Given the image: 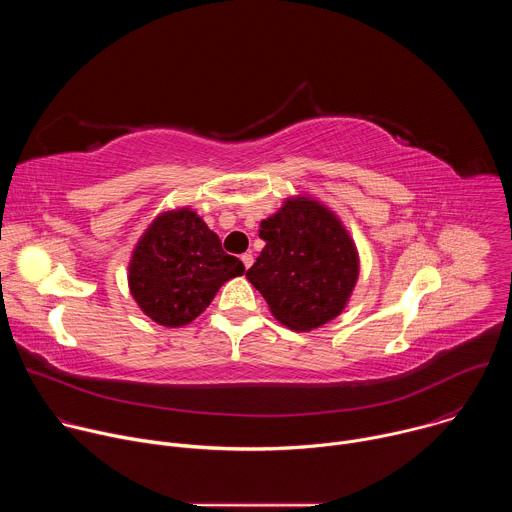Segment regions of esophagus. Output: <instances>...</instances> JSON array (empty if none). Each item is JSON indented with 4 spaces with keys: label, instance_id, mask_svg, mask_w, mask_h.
Masks as SVG:
<instances>
[{
    "label": "esophagus",
    "instance_id": "34e87169",
    "mask_svg": "<svg viewBox=\"0 0 512 512\" xmlns=\"http://www.w3.org/2000/svg\"><path fill=\"white\" fill-rule=\"evenodd\" d=\"M241 261H243L245 269H249V267L253 265V255H251V253H243V255H241Z\"/></svg>",
    "mask_w": 512,
    "mask_h": 512
}]
</instances>
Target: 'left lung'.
I'll list each match as a JSON object with an SVG mask.
<instances>
[{"label":"left lung","mask_w":512,"mask_h":512,"mask_svg":"<svg viewBox=\"0 0 512 512\" xmlns=\"http://www.w3.org/2000/svg\"><path fill=\"white\" fill-rule=\"evenodd\" d=\"M259 237L265 247L247 279L279 324L310 332L342 314L360 259L334 210L308 194L289 196L261 221Z\"/></svg>","instance_id":"1"}]
</instances>
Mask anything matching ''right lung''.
Returning <instances> with one entry per match:
<instances>
[{
    "mask_svg": "<svg viewBox=\"0 0 512 512\" xmlns=\"http://www.w3.org/2000/svg\"><path fill=\"white\" fill-rule=\"evenodd\" d=\"M245 273L190 206L160 212L133 247L127 281L139 310L166 328L198 318L221 285Z\"/></svg>",
    "mask_w": 512,
    "mask_h": 512,
    "instance_id": "1",
    "label": "right lung"
}]
</instances>
